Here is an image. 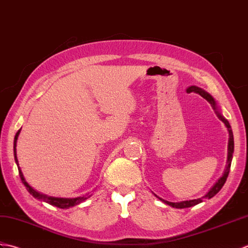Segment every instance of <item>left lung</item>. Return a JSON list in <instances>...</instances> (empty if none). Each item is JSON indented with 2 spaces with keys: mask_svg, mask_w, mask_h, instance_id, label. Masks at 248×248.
<instances>
[{
  "mask_svg": "<svg viewBox=\"0 0 248 248\" xmlns=\"http://www.w3.org/2000/svg\"><path fill=\"white\" fill-rule=\"evenodd\" d=\"M186 92H188V93H191V92L199 93V94H200L201 96H202L207 102H209V103L211 104L212 108H213L214 110H216V113H217V118H218L219 120H221L225 125H226V127H227V129H228V133H229L228 157H227V166H226V169H225V172H224L223 176L217 181V184L212 186V188L210 189V191H209L205 196L202 197V199L192 200V201H185V202H168V201H164V200L160 199V197H158V196L156 195V196L158 197V199L160 200V201H162L164 203H167V205H170V206H172V207H174V208H178V209L189 208V207H192V206H195V205H197V203L202 202V199H206V197H207V199H211V197H213L214 195H216V194L217 193V192H218L219 190H221V189L223 188V186H224L225 183H226V179H227V177H228V174H229V170H230V166H232V154H233V150H234L233 134H232V127H230V124H229L228 121L223 117V115L221 114V112L218 111V108H217V102L214 101V98H213L210 94H209L208 92H206L205 90H202V89H201V88L195 87V86L189 87L188 89H186Z\"/></svg>",
  "mask_w": 248,
  "mask_h": 248,
  "instance_id": "obj_1",
  "label": "left lung"
}]
</instances>
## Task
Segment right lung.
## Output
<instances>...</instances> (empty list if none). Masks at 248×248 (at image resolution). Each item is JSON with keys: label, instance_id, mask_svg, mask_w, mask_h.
I'll return each instance as SVG.
<instances>
[{"label": "right lung", "instance_id": "1", "mask_svg": "<svg viewBox=\"0 0 248 248\" xmlns=\"http://www.w3.org/2000/svg\"><path fill=\"white\" fill-rule=\"evenodd\" d=\"M20 130H18V133L16 134L15 136V141H14V155H15V160H16V166H18V170H19V175L21 177V180L22 183L24 184V186H26L27 191L30 192V193L35 197V199L37 200H40L42 202H46L47 203H49V205H53V206H56L58 208H70V207H73V206H76L78 205V203H80L81 202L86 201L88 197V194L87 195H84V196H79V197H75V199H60V197H52V196H47L46 194H41L39 193V192H37L36 190H34L31 188V186L26 183L25 179H24V176L23 174H22L21 172V169L19 168V162H18V159H16V140H18V137H19V134H20Z\"/></svg>", "mask_w": 248, "mask_h": 248}]
</instances>
